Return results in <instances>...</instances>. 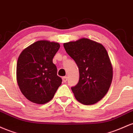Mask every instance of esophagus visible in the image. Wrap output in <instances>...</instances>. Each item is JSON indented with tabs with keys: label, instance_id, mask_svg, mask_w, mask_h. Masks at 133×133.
<instances>
[{
	"label": "esophagus",
	"instance_id": "1",
	"mask_svg": "<svg viewBox=\"0 0 133 133\" xmlns=\"http://www.w3.org/2000/svg\"><path fill=\"white\" fill-rule=\"evenodd\" d=\"M62 79H63V82H66L67 80H68V79H67V77H63L62 78Z\"/></svg>",
	"mask_w": 133,
	"mask_h": 133
}]
</instances>
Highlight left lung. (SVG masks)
Segmentation results:
<instances>
[{
    "instance_id": "8db88e82",
    "label": "left lung",
    "mask_w": 133,
    "mask_h": 133,
    "mask_svg": "<svg viewBox=\"0 0 133 133\" xmlns=\"http://www.w3.org/2000/svg\"><path fill=\"white\" fill-rule=\"evenodd\" d=\"M65 51L78 67V83L71 87L75 99L85 105L99 102L108 92L112 66L102 44L87 38L63 44Z\"/></svg>"
}]
</instances>
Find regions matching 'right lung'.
<instances>
[{
    "label": "right lung",
    "instance_id": "obj_1",
    "mask_svg": "<svg viewBox=\"0 0 133 133\" xmlns=\"http://www.w3.org/2000/svg\"><path fill=\"white\" fill-rule=\"evenodd\" d=\"M60 45L41 40L25 48L17 63L16 77L22 94L31 102L44 104L53 99L62 79L53 58Z\"/></svg>",
    "mask_w": 133,
    "mask_h": 133
}]
</instances>
